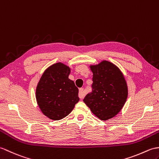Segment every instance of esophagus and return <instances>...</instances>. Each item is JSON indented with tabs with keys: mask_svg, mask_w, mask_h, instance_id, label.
Masks as SVG:
<instances>
[{
	"mask_svg": "<svg viewBox=\"0 0 159 159\" xmlns=\"http://www.w3.org/2000/svg\"><path fill=\"white\" fill-rule=\"evenodd\" d=\"M85 96V93H84V89H80L79 90V97L80 98H83Z\"/></svg>",
	"mask_w": 159,
	"mask_h": 159,
	"instance_id": "esophagus-1",
	"label": "esophagus"
}]
</instances>
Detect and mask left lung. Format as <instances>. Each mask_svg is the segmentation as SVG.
I'll use <instances>...</instances> for the list:
<instances>
[{"instance_id":"8db88e82","label":"left lung","mask_w":159,"mask_h":159,"mask_svg":"<svg viewBox=\"0 0 159 159\" xmlns=\"http://www.w3.org/2000/svg\"><path fill=\"white\" fill-rule=\"evenodd\" d=\"M93 73V92L84 102L101 120L115 117L121 111L128 97V86L117 66L107 61L90 65Z\"/></svg>"}]
</instances>
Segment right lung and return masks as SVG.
<instances>
[{
	"instance_id": "obj_1",
	"label": "right lung",
	"mask_w": 159,
	"mask_h": 159,
	"mask_svg": "<svg viewBox=\"0 0 159 159\" xmlns=\"http://www.w3.org/2000/svg\"><path fill=\"white\" fill-rule=\"evenodd\" d=\"M70 69L56 62L45 69L36 88V100L41 112L53 120H59L72 111L79 101L78 89L69 79Z\"/></svg>"
}]
</instances>
